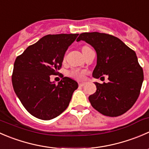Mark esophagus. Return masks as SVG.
<instances>
[{
	"label": "esophagus",
	"instance_id": "obj_1",
	"mask_svg": "<svg viewBox=\"0 0 149 149\" xmlns=\"http://www.w3.org/2000/svg\"><path fill=\"white\" fill-rule=\"evenodd\" d=\"M85 84H86V83H85V82H81V83L79 84V85L80 86H84L85 85Z\"/></svg>",
	"mask_w": 149,
	"mask_h": 149
}]
</instances>
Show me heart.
<instances>
[{
  "instance_id": "1",
  "label": "heart",
  "mask_w": 149,
  "mask_h": 149,
  "mask_svg": "<svg viewBox=\"0 0 149 149\" xmlns=\"http://www.w3.org/2000/svg\"><path fill=\"white\" fill-rule=\"evenodd\" d=\"M85 47H84L83 48H85ZM82 48V49H83ZM86 72L84 70H79V69H73V70H70L68 73V75L70 76V77H73L74 79H82L84 77V75Z\"/></svg>"
}]
</instances>
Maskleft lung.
Instances as JSON below:
<instances>
[{
	"mask_svg": "<svg viewBox=\"0 0 149 149\" xmlns=\"http://www.w3.org/2000/svg\"><path fill=\"white\" fill-rule=\"evenodd\" d=\"M76 41H86L96 51L93 77L101 79L106 75L109 81L95 82L96 92L89 97L92 106L111 117L126 113L139 97L143 81V70L135 52L119 38L106 33H81Z\"/></svg>",
	"mask_w": 149,
	"mask_h": 149,
	"instance_id": "left-lung-1",
	"label": "left lung"
}]
</instances>
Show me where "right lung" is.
Listing matches in <instances>:
<instances>
[{"label": "right lung", "instance_id": "1", "mask_svg": "<svg viewBox=\"0 0 149 149\" xmlns=\"http://www.w3.org/2000/svg\"><path fill=\"white\" fill-rule=\"evenodd\" d=\"M79 34L47 35L16 58L11 81L20 102L31 115L50 120L68 108L78 83L63 77L50 81L62 67L65 53Z\"/></svg>", "mask_w": 149, "mask_h": 149}]
</instances>
